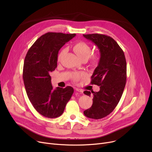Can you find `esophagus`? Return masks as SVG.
Masks as SVG:
<instances>
[{
	"mask_svg": "<svg viewBox=\"0 0 152 152\" xmlns=\"http://www.w3.org/2000/svg\"><path fill=\"white\" fill-rule=\"evenodd\" d=\"M76 91H77V92H81V93H83V90H81V89H76Z\"/></svg>",
	"mask_w": 152,
	"mask_h": 152,
	"instance_id": "1",
	"label": "esophagus"
}]
</instances>
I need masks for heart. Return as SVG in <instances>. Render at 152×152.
<instances>
[{"instance_id":"heart-1","label":"heart","mask_w":152,"mask_h":152,"mask_svg":"<svg viewBox=\"0 0 152 152\" xmlns=\"http://www.w3.org/2000/svg\"><path fill=\"white\" fill-rule=\"evenodd\" d=\"M73 51L77 55V57L82 61L86 60L89 58V63L91 66H95L99 63L100 60V54L99 53H94L91 54L92 47L90 45L85 42L80 41L75 44L73 47ZM66 52L65 49H62L57 56L58 61H60ZM86 74L83 72H75L72 74V79L75 82L80 80L84 77Z\"/></svg>"}]
</instances>
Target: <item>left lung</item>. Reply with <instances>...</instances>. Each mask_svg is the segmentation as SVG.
I'll return each instance as SVG.
<instances>
[{"instance_id": "8db88e82", "label": "left lung", "mask_w": 152, "mask_h": 152, "mask_svg": "<svg viewBox=\"0 0 152 152\" xmlns=\"http://www.w3.org/2000/svg\"><path fill=\"white\" fill-rule=\"evenodd\" d=\"M83 36L98 47L100 53L91 82L100 86V91L84 92L89 96L93 94L92 105L84 111V115L99 119L112 112L121 98L126 83V61L123 50L112 37L100 34Z\"/></svg>"}]
</instances>
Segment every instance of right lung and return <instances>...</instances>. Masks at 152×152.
<instances>
[{"instance_id": "right-lung-1", "label": "right lung", "mask_w": 152, "mask_h": 152, "mask_svg": "<svg viewBox=\"0 0 152 152\" xmlns=\"http://www.w3.org/2000/svg\"><path fill=\"white\" fill-rule=\"evenodd\" d=\"M75 36L49 32L36 40L26 55L23 78L26 94L36 110L45 117L61 116L74 92L70 86L53 90L50 74L57 66L58 51Z\"/></svg>"}]
</instances>
